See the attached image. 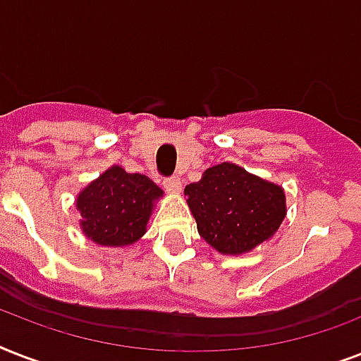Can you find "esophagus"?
Instances as JSON below:
<instances>
[{
    "mask_svg": "<svg viewBox=\"0 0 361 361\" xmlns=\"http://www.w3.org/2000/svg\"><path fill=\"white\" fill-rule=\"evenodd\" d=\"M163 185L166 191L170 192H178L181 189V180L178 176H170V178H164Z\"/></svg>",
    "mask_w": 361,
    "mask_h": 361,
    "instance_id": "obj_1",
    "label": "esophagus"
}]
</instances>
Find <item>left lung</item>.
<instances>
[{"mask_svg":"<svg viewBox=\"0 0 361 361\" xmlns=\"http://www.w3.org/2000/svg\"><path fill=\"white\" fill-rule=\"evenodd\" d=\"M198 234L223 255H241L268 240L285 219L279 185L221 163L185 187Z\"/></svg>","mask_w":361,"mask_h":361,"instance_id":"obj_1","label":"left lung"}]
</instances>
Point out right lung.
I'll use <instances>...</instances> for the list:
<instances>
[{"label": "right lung", "instance_id": "right-lung-1", "mask_svg": "<svg viewBox=\"0 0 361 361\" xmlns=\"http://www.w3.org/2000/svg\"><path fill=\"white\" fill-rule=\"evenodd\" d=\"M161 195L147 176L112 166L78 195L82 231L99 245H130L146 232L153 200Z\"/></svg>", "mask_w": 361, "mask_h": 361}]
</instances>
